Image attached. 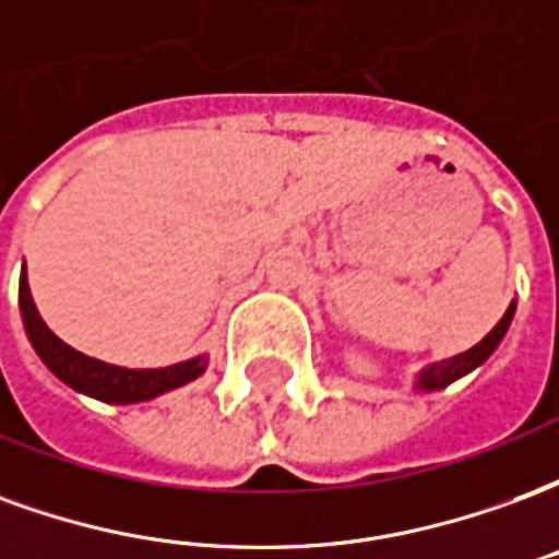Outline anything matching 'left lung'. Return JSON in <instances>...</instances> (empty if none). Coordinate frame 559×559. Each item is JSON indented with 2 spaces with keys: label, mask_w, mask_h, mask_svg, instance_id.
Masks as SVG:
<instances>
[{
  "label": "left lung",
  "mask_w": 559,
  "mask_h": 559,
  "mask_svg": "<svg viewBox=\"0 0 559 559\" xmlns=\"http://www.w3.org/2000/svg\"><path fill=\"white\" fill-rule=\"evenodd\" d=\"M512 317H515V299L506 308V314L500 317V323H497L476 347H469V350L461 353V356H452V359H443V362H433L428 365V368H421L419 374H416V380H413V386L419 389V392H437V389H445L449 383H455V380H461L464 374H469V371H476V368L497 350V344L503 341L506 329L512 323Z\"/></svg>",
  "instance_id": "1"
}]
</instances>
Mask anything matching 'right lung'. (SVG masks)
<instances>
[{
    "instance_id": "add662e5",
    "label": "right lung",
    "mask_w": 559,
    "mask_h": 559,
    "mask_svg": "<svg viewBox=\"0 0 559 559\" xmlns=\"http://www.w3.org/2000/svg\"><path fill=\"white\" fill-rule=\"evenodd\" d=\"M20 314L23 326L29 335L32 347L41 356V362L53 371L66 386L74 392H83L90 399H98L104 404H138V401H152L191 383L206 371V356H194L188 362L167 365V368H119V365L92 359L86 353L68 347L66 341L56 338L47 329V323L38 314V308L32 302L29 281H26V266L20 275Z\"/></svg>"
}]
</instances>
